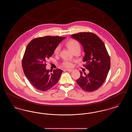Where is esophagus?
<instances>
[{
  "label": "esophagus",
  "mask_w": 132,
  "mask_h": 132,
  "mask_svg": "<svg viewBox=\"0 0 132 132\" xmlns=\"http://www.w3.org/2000/svg\"><path fill=\"white\" fill-rule=\"evenodd\" d=\"M65 70L66 71H68V72H72L73 71V69H65Z\"/></svg>",
  "instance_id": "esophagus-1"
}]
</instances>
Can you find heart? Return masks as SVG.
Instances as JSON below:
<instances>
[{
    "mask_svg": "<svg viewBox=\"0 0 132 132\" xmlns=\"http://www.w3.org/2000/svg\"><path fill=\"white\" fill-rule=\"evenodd\" d=\"M67 45L69 49L72 52L76 50H81V45L80 43L75 39H71L67 43ZM60 50V46L58 45L55 48L54 53L55 54H58ZM73 61L72 60L66 59H64L61 63L62 66L65 68H71L73 66Z\"/></svg>",
    "mask_w": 132,
    "mask_h": 132,
    "instance_id": "1",
    "label": "heart"
}]
</instances>
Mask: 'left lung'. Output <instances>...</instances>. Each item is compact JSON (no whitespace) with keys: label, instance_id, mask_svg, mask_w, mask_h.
<instances>
[{"label":"left lung","instance_id":"left-lung-1","mask_svg":"<svg viewBox=\"0 0 132 132\" xmlns=\"http://www.w3.org/2000/svg\"><path fill=\"white\" fill-rule=\"evenodd\" d=\"M83 46L85 55L84 66L89 73L82 74L76 81L85 91L94 92L105 82L110 68V59L104 44L96 35L90 32H79L71 35Z\"/></svg>","mask_w":132,"mask_h":132}]
</instances>
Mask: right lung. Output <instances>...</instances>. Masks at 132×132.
Masks as SVG:
<instances>
[{
	"label": "right lung",
	"mask_w": 132,
	"mask_h": 132,
	"mask_svg": "<svg viewBox=\"0 0 132 132\" xmlns=\"http://www.w3.org/2000/svg\"><path fill=\"white\" fill-rule=\"evenodd\" d=\"M66 37L45 36L35 38L28 44L22 59V68L31 85L40 91H46L58 82L62 70L46 69V62L57 46Z\"/></svg>",
	"instance_id": "1"
}]
</instances>
